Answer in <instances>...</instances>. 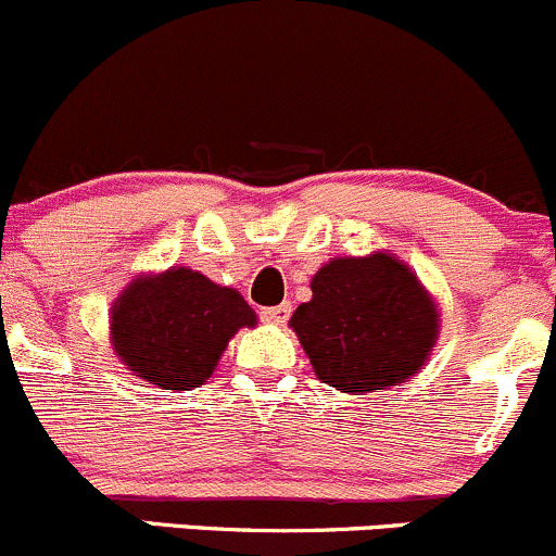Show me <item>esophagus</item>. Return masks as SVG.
Returning <instances> with one entry per match:
<instances>
[{"label":"esophagus","instance_id":"obj_1","mask_svg":"<svg viewBox=\"0 0 556 556\" xmlns=\"http://www.w3.org/2000/svg\"><path fill=\"white\" fill-rule=\"evenodd\" d=\"M290 304H279V306H266V309H261V319H266V323H277V325H285L290 319Z\"/></svg>","mask_w":556,"mask_h":556}]
</instances>
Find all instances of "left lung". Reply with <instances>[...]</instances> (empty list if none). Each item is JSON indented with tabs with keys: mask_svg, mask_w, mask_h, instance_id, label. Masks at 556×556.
<instances>
[{
	"mask_svg": "<svg viewBox=\"0 0 556 556\" xmlns=\"http://www.w3.org/2000/svg\"><path fill=\"white\" fill-rule=\"evenodd\" d=\"M314 371L344 392H377L414 377L439 336V312L395 257H336L290 319Z\"/></svg>",
	"mask_w": 556,
	"mask_h": 556,
	"instance_id": "left-lung-1",
	"label": "left lung"
}]
</instances>
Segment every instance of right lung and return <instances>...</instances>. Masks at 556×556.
<instances>
[{
	"mask_svg": "<svg viewBox=\"0 0 556 556\" xmlns=\"http://www.w3.org/2000/svg\"><path fill=\"white\" fill-rule=\"evenodd\" d=\"M112 346L137 377L190 390L212 377L228 339L255 325L237 290L190 268L137 279L112 306Z\"/></svg>",
	"mask_w": 556,
	"mask_h": 556,
	"instance_id": "right-lung-1",
	"label": "right lung"
}]
</instances>
